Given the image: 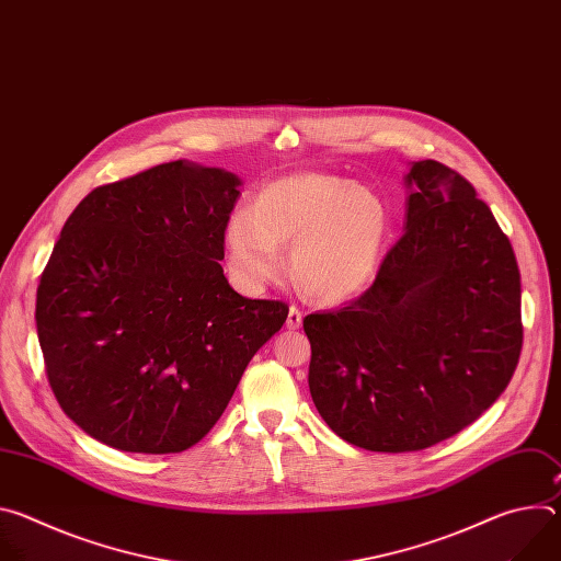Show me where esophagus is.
Returning a JSON list of instances; mask_svg holds the SVG:
<instances>
[{"instance_id": "1", "label": "esophagus", "mask_w": 561, "mask_h": 561, "mask_svg": "<svg viewBox=\"0 0 561 561\" xmlns=\"http://www.w3.org/2000/svg\"><path fill=\"white\" fill-rule=\"evenodd\" d=\"M301 327V310L297 306L288 308V319H286V329L297 331Z\"/></svg>"}]
</instances>
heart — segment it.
<instances>
[{
    "instance_id": "1",
    "label": "heart",
    "mask_w": 561,
    "mask_h": 561,
    "mask_svg": "<svg viewBox=\"0 0 561 561\" xmlns=\"http://www.w3.org/2000/svg\"><path fill=\"white\" fill-rule=\"evenodd\" d=\"M390 234L386 202L370 188L327 173H299L262 186L249 210L224 226L232 277L262 288L279 275L290 247L295 284L319 304H344L375 282Z\"/></svg>"
}]
</instances>
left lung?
I'll return each instance as SVG.
<instances>
[{"mask_svg":"<svg viewBox=\"0 0 561 561\" xmlns=\"http://www.w3.org/2000/svg\"><path fill=\"white\" fill-rule=\"evenodd\" d=\"M404 234L373 286L304 319L308 386L353 446L411 453L472 424L522 353V282L508 237L474 188L424 159L404 175Z\"/></svg>","mask_w":561,"mask_h":561,"instance_id":"left-lung-1","label":"left lung"}]
</instances>
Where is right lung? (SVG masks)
<instances>
[{"label":"right lung","instance_id":"add662e5","mask_svg":"<svg viewBox=\"0 0 561 561\" xmlns=\"http://www.w3.org/2000/svg\"><path fill=\"white\" fill-rule=\"evenodd\" d=\"M242 180L188 159L89 193L66 219L35 322L61 411L93 439L167 455L221 417L288 306L230 288L224 226Z\"/></svg>","mask_w":561,"mask_h":561}]
</instances>
